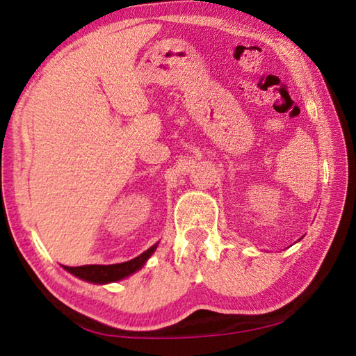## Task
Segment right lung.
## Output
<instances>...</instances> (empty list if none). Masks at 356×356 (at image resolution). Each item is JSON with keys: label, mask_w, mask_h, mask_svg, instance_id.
<instances>
[{"label": "right lung", "mask_w": 356, "mask_h": 356, "mask_svg": "<svg viewBox=\"0 0 356 356\" xmlns=\"http://www.w3.org/2000/svg\"><path fill=\"white\" fill-rule=\"evenodd\" d=\"M156 245L150 246L147 251H144L143 254H140L135 259H131L129 262H122V264H113V265H81V267H67L64 265V268L70 272L72 275L78 276L84 281L89 282H97V284H104V282H111V281H119L129 276L131 273H135L136 270H140L144 262L147 261L149 256L155 251Z\"/></svg>", "instance_id": "add662e5"}]
</instances>
